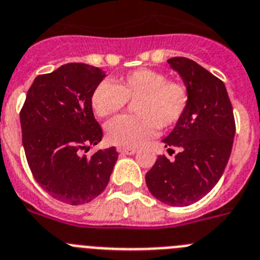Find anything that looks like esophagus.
Segmentation results:
<instances>
[{
	"mask_svg": "<svg viewBox=\"0 0 260 260\" xmlns=\"http://www.w3.org/2000/svg\"><path fill=\"white\" fill-rule=\"evenodd\" d=\"M117 152L120 153L121 155H133L135 153L137 152V150H136V149H121V148H119V149H117Z\"/></svg>",
	"mask_w": 260,
	"mask_h": 260,
	"instance_id": "34e87169",
	"label": "esophagus"
}]
</instances>
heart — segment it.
Returning <instances> with one entry per match:
<instances>
[{"instance_id":"heart-1","label":"heart","mask_w":260,"mask_h":260,"mask_svg":"<svg viewBox=\"0 0 260 260\" xmlns=\"http://www.w3.org/2000/svg\"><path fill=\"white\" fill-rule=\"evenodd\" d=\"M127 101L133 102L135 116H121L106 125V137L112 145L135 149L155 136L158 128H169L179 120L188 105L183 83L168 81L164 73L137 69L116 82L102 81L91 94V107L99 117L120 112Z\"/></svg>"}]
</instances>
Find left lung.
<instances>
[{
	"label": "left lung",
	"mask_w": 260,
	"mask_h": 260,
	"mask_svg": "<svg viewBox=\"0 0 260 260\" xmlns=\"http://www.w3.org/2000/svg\"><path fill=\"white\" fill-rule=\"evenodd\" d=\"M188 91L186 111L165 148H179L175 159L159 155L146 173L149 191L159 202L187 207L216 186L229 161L236 135L233 107L224 82L187 57L169 58Z\"/></svg>",
	"instance_id": "8db88e82"
}]
</instances>
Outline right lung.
<instances>
[{
    "instance_id": "right-lung-1",
    "label": "right lung",
    "mask_w": 260,
    "mask_h": 260,
    "mask_svg": "<svg viewBox=\"0 0 260 260\" xmlns=\"http://www.w3.org/2000/svg\"><path fill=\"white\" fill-rule=\"evenodd\" d=\"M106 73L82 62L65 64L34 80L21 110L22 143L34 178L52 198L72 205L105 191L117 161L115 146L82 154L102 141L91 94Z\"/></svg>"
}]
</instances>
